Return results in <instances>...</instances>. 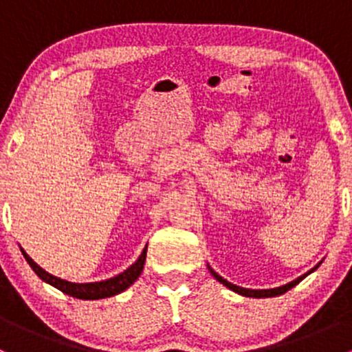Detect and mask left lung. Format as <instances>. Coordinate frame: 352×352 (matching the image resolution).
Here are the masks:
<instances>
[{"mask_svg": "<svg viewBox=\"0 0 352 352\" xmlns=\"http://www.w3.org/2000/svg\"><path fill=\"white\" fill-rule=\"evenodd\" d=\"M322 264V261L318 262L317 265H315V267H311L310 271L308 272H305V274H301L300 278H296V279H293V281L291 283H286V285H283V286H278V287H271V289H250V287H242V286H236V285H232V283L230 281H226V279H223L221 276L218 274V272H214L211 269V265L208 264V269H209V272H211L212 274V278L216 279V281H219L221 283L223 286H226L228 287V289H232V291H235V293H239V294H242V296H248V298H271V296H279V294H283V293H286L287 289H291V287L293 286H296L298 283L300 281H303L305 278H307L308 274H311V272L314 271H317L318 269V265Z\"/></svg>", "mask_w": 352, "mask_h": 352, "instance_id": "1", "label": "left lung"}]
</instances>
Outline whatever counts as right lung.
I'll list each match as a JSON object with an SVG mask.
<instances>
[{
  "label": "right lung",
  "instance_id": "obj_1",
  "mask_svg": "<svg viewBox=\"0 0 352 352\" xmlns=\"http://www.w3.org/2000/svg\"><path fill=\"white\" fill-rule=\"evenodd\" d=\"M20 250H22L25 261L28 262V265L34 269L35 274H37L44 283L54 286L56 289L63 291V293L69 294V296L78 298V300H102V298L116 296V294L122 293V291H126L127 287L140 278L144 267V261H146L148 245L143 248V252H141V255L138 257V261L134 262L133 265H129L126 271L113 276V278L105 279V281H95V283H69L66 281V279L56 278V276L49 274L47 271H44L41 265L35 264V262L30 258V255H28L22 247H20Z\"/></svg>",
  "mask_w": 352,
  "mask_h": 352
}]
</instances>
